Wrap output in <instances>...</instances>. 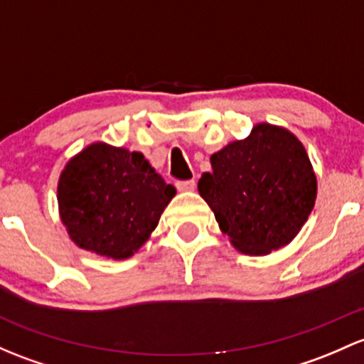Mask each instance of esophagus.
<instances>
[{
  "label": "esophagus",
  "mask_w": 364,
  "mask_h": 364,
  "mask_svg": "<svg viewBox=\"0 0 364 364\" xmlns=\"http://www.w3.org/2000/svg\"><path fill=\"white\" fill-rule=\"evenodd\" d=\"M176 188H178L179 192H193L195 181L193 179H190V181H178L176 183Z\"/></svg>",
  "instance_id": "1"
}]
</instances>
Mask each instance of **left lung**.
Returning a JSON list of instances; mask_svg holds the SVG:
<instances>
[{"label":"left lung","mask_w":364,"mask_h":364,"mask_svg":"<svg viewBox=\"0 0 364 364\" xmlns=\"http://www.w3.org/2000/svg\"><path fill=\"white\" fill-rule=\"evenodd\" d=\"M211 167L198 179V193L244 255H269L291 242L316 204L311 159L279 125L256 124L246 139L211 155Z\"/></svg>","instance_id":"8db88e82"}]
</instances>
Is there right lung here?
I'll list each match as a JSON object with an SVG mask.
<instances>
[{
  "label": "right lung",
  "mask_w": 364,
  "mask_h": 364,
  "mask_svg": "<svg viewBox=\"0 0 364 364\" xmlns=\"http://www.w3.org/2000/svg\"><path fill=\"white\" fill-rule=\"evenodd\" d=\"M176 188L156 174L143 153L92 143L59 176V214L82 250L125 259L159 225Z\"/></svg>",
  "instance_id": "right-lung-1"
}]
</instances>
